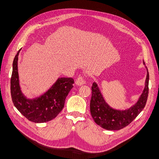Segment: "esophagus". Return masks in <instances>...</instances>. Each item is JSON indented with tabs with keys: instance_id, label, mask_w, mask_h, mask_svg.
<instances>
[{
	"instance_id": "esophagus-1",
	"label": "esophagus",
	"mask_w": 159,
	"mask_h": 159,
	"mask_svg": "<svg viewBox=\"0 0 159 159\" xmlns=\"http://www.w3.org/2000/svg\"><path fill=\"white\" fill-rule=\"evenodd\" d=\"M75 83L77 86H82L86 83V80L84 77H79L76 79V81H75Z\"/></svg>"
}]
</instances>
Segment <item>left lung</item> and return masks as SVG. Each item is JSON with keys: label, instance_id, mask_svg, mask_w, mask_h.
<instances>
[{"label": "left lung", "instance_id": "8db88e82", "mask_svg": "<svg viewBox=\"0 0 159 159\" xmlns=\"http://www.w3.org/2000/svg\"><path fill=\"white\" fill-rule=\"evenodd\" d=\"M143 64L147 71L144 89L138 101L128 109L116 110L110 106L106 101L98 84L96 82L93 83L90 112L98 126L107 130L121 129L129 125L143 111L147 102L149 91V73L144 61Z\"/></svg>", "mask_w": 159, "mask_h": 159}]
</instances>
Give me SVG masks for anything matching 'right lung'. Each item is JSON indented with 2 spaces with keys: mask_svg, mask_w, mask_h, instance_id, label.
<instances>
[{
  "mask_svg": "<svg viewBox=\"0 0 159 159\" xmlns=\"http://www.w3.org/2000/svg\"><path fill=\"white\" fill-rule=\"evenodd\" d=\"M21 49L15 55L13 62L11 95L13 104L30 121L43 123L52 120L62 110L66 97L73 87L74 80L72 78H58L44 94L34 98L26 97L21 90L18 72V59Z\"/></svg>",
  "mask_w": 159,
  "mask_h": 159,
  "instance_id": "obj_1",
  "label": "right lung"
}]
</instances>
